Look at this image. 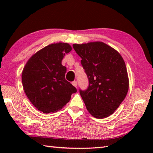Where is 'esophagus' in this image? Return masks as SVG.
I'll use <instances>...</instances> for the list:
<instances>
[{
  "label": "esophagus",
  "mask_w": 153,
  "mask_h": 153,
  "mask_svg": "<svg viewBox=\"0 0 153 153\" xmlns=\"http://www.w3.org/2000/svg\"><path fill=\"white\" fill-rule=\"evenodd\" d=\"M72 85L74 86V87H77V82H76V81H74V82H72Z\"/></svg>",
  "instance_id": "esophagus-1"
}]
</instances>
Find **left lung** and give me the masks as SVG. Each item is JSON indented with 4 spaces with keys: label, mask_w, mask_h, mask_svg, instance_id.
Masks as SVG:
<instances>
[{
    "label": "left lung",
    "mask_w": 153,
    "mask_h": 153,
    "mask_svg": "<svg viewBox=\"0 0 153 153\" xmlns=\"http://www.w3.org/2000/svg\"><path fill=\"white\" fill-rule=\"evenodd\" d=\"M89 79L80 95L89 112L96 118L112 114L124 100L129 89L125 62L118 51L102 42L74 44Z\"/></svg>",
    "instance_id": "left-lung-1"
}]
</instances>
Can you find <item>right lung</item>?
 Wrapping results in <instances>:
<instances>
[{"label":"right lung","instance_id":"add662e5","mask_svg":"<svg viewBox=\"0 0 153 153\" xmlns=\"http://www.w3.org/2000/svg\"><path fill=\"white\" fill-rule=\"evenodd\" d=\"M71 51L68 43L49 45L34 54L24 68L22 81L24 92L42 112H57L77 91L65 78L66 68L62 65L65 54Z\"/></svg>","mask_w":153,"mask_h":153}]
</instances>
